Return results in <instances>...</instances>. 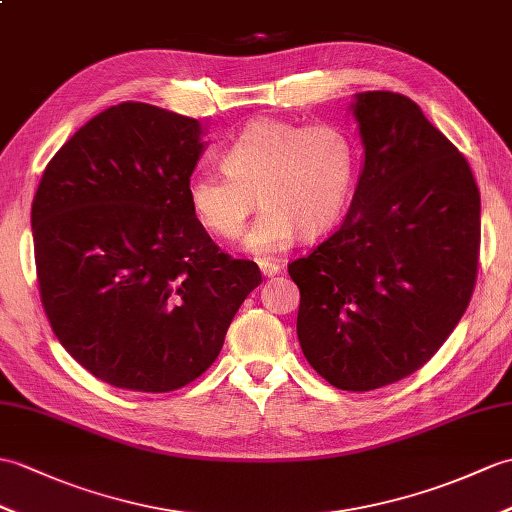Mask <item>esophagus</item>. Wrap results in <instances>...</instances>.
Returning a JSON list of instances; mask_svg holds the SVG:
<instances>
[{
    "label": "esophagus",
    "instance_id": "34e87169",
    "mask_svg": "<svg viewBox=\"0 0 512 512\" xmlns=\"http://www.w3.org/2000/svg\"><path fill=\"white\" fill-rule=\"evenodd\" d=\"M259 268L264 272V277H277L283 270V266L275 259H259Z\"/></svg>",
    "mask_w": 512,
    "mask_h": 512
}]
</instances>
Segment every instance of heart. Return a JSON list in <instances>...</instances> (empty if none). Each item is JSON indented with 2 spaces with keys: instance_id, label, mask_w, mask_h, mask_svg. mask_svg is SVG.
<instances>
[{
  "instance_id": "1",
  "label": "heart",
  "mask_w": 512,
  "mask_h": 512,
  "mask_svg": "<svg viewBox=\"0 0 512 512\" xmlns=\"http://www.w3.org/2000/svg\"><path fill=\"white\" fill-rule=\"evenodd\" d=\"M218 172L187 185L194 218L220 240H237L259 202L246 251L270 255L294 237L329 231L344 216L358 176L353 137L338 124H294L261 117L246 124L220 152Z\"/></svg>"
}]
</instances>
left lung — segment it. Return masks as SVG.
<instances>
[{"label": "left lung", "mask_w": 512, "mask_h": 512, "mask_svg": "<svg viewBox=\"0 0 512 512\" xmlns=\"http://www.w3.org/2000/svg\"><path fill=\"white\" fill-rule=\"evenodd\" d=\"M364 168L340 229L288 266L296 334L340 390H375L430 362L478 277L480 189L469 163L392 91L358 93Z\"/></svg>", "instance_id": "8db88e82"}]
</instances>
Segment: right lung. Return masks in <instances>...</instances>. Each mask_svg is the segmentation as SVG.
I'll return each mask as SVG.
<instances>
[{"label":"right lung","instance_id":"obj_1","mask_svg":"<svg viewBox=\"0 0 512 512\" xmlns=\"http://www.w3.org/2000/svg\"><path fill=\"white\" fill-rule=\"evenodd\" d=\"M202 148L192 117L122 102L54 154L34 194L45 316L71 358L115 388L194 382L261 283L255 261L222 253L189 209Z\"/></svg>","mask_w":512,"mask_h":512}]
</instances>
